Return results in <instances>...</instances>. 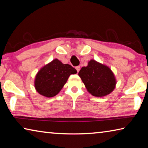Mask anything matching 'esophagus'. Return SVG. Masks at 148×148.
<instances>
[{"instance_id": "esophagus-1", "label": "esophagus", "mask_w": 148, "mask_h": 148, "mask_svg": "<svg viewBox=\"0 0 148 148\" xmlns=\"http://www.w3.org/2000/svg\"><path fill=\"white\" fill-rule=\"evenodd\" d=\"M76 69L77 72H79V70H80V66H76Z\"/></svg>"}]
</instances>
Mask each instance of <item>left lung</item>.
<instances>
[{
    "label": "left lung",
    "mask_w": 148,
    "mask_h": 148,
    "mask_svg": "<svg viewBox=\"0 0 148 148\" xmlns=\"http://www.w3.org/2000/svg\"><path fill=\"white\" fill-rule=\"evenodd\" d=\"M78 75L87 91L95 97H101L110 94L116 84L110 69L95 60H91L87 66L82 67Z\"/></svg>",
    "instance_id": "8db88e82"
}]
</instances>
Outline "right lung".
Segmentation results:
<instances>
[{"instance_id": "1", "label": "right lung", "mask_w": 148, "mask_h": 148, "mask_svg": "<svg viewBox=\"0 0 148 148\" xmlns=\"http://www.w3.org/2000/svg\"><path fill=\"white\" fill-rule=\"evenodd\" d=\"M76 73L77 71L71 65L62 64L56 59L42 68L36 74L35 88L44 97H54L63 87L69 77Z\"/></svg>"}]
</instances>
